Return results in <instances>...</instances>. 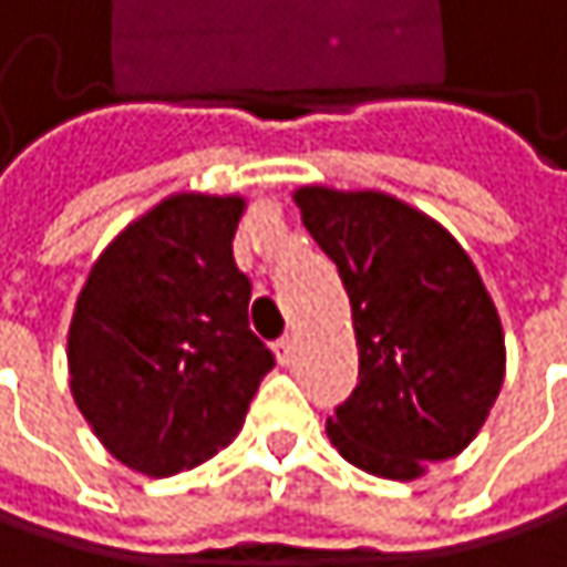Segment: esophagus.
<instances>
[{"instance_id": "1", "label": "esophagus", "mask_w": 567, "mask_h": 567, "mask_svg": "<svg viewBox=\"0 0 567 567\" xmlns=\"http://www.w3.org/2000/svg\"><path fill=\"white\" fill-rule=\"evenodd\" d=\"M295 334H285V338H279L276 341V358L282 361V364H291V358H295Z\"/></svg>"}]
</instances>
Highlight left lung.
<instances>
[{
	"label": "left lung",
	"instance_id": "8db88e82",
	"mask_svg": "<svg viewBox=\"0 0 567 567\" xmlns=\"http://www.w3.org/2000/svg\"><path fill=\"white\" fill-rule=\"evenodd\" d=\"M295 203L338 266L358 338V388L328 436L364 473L416 480L463 453L499 396V311L466 249L420 209L328 186H301Z\"/></svg>",
	"mask_w": 567,
	"mask_h": 567
}]
</instances>
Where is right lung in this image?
I'll list each match as a JSON object with an SVG mask.
<instances>
[{
    "label": "right lung",
    "mask_w": 567,
    "mask_h": 567,
    "mask_svg": "<svg viewBox=\"0 0 567 567\" xmlns=\"http://www.w3.org/2000/svg\"><path fill=\"white\" fill-rule=\"evenodd\" d=\"M243 209V196H167L97 256L78 295L71 394L104 450L144 476L216 456L276 364L233 259Z\"/></svg>",
    "instance_id": "1"
}]
</instances>
